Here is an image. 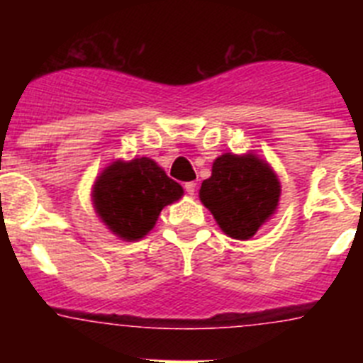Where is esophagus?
I'll use <instances>...</instances> for the list:
<instances>
[{
    "label": "esophagus",
    "mask_w": 363,
    "mask_h": 363,
    "mask_svg": "<svg viewBox=\"0 0 363 363\" xmlns=\"http://www.w3.org/2000/svg\"><path fill=\"white\" fill-rule=\"evenodd\" d=\"M185 191H187V194H194V192H196V184H194V182H187V184H185Z\"/></svg>",
    "instance_id": "obj_1"
}]
</instances>
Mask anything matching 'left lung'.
<instances>
[{"label": "left lung", "mask_w": 363, "mask_h": 363, "mask_svg": "<svg viewBox=\"0 0 363 363\" xmlns=\"http://www.w3.org/2000/svg\"><path fill=\"white\" fill-rule=\"evenodd\" d=\"M280 191V179L267 162L252 152H225L214 160L200 200L227 236L249 240L274 214Z\"/></svg>", "instance_id": "1"}]
</instances>
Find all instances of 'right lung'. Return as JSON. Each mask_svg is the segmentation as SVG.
Masks as SVG:
<instances>
[{"mask_svg": "<svg viewBox=\"0 0 363 363\" xmlns=\"http://www.w3.org/2000/svg\"><path fill=\"white\" fill-rule=\"evenodd\" d=\"M184 196L182 185L150 158L116 160L105 167L92 187L99 220L125 242L142 240L165 205Z\"/></svg>", "mask_w": 363, "mask_h": 363, "instance_id": "1", "label": "right lung"}]
</instances>
